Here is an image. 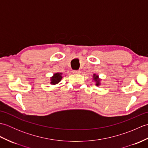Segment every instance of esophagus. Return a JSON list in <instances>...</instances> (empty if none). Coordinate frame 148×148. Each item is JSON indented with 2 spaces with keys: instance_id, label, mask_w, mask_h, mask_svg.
<instances>
[{
  "instance_id": "34e87169",
  "label": "esophagus",
  "mask_w": 148,
  "mask_h": 148,
  "mask_svg": "<svg viewBox=\"0 0 148 148\" xmlns=\"http://www.w3.org/2000/svg\"><path fill=\"white\" fill-rule=\"evenodd\" d=\"M72 72H73V73H74V74H79L81 71L79 70H74V71H72Z\"/></svg>"
}]
</instances>
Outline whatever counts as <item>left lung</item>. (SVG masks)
I'll list each match as a JSON object with an SVG mask.
<instances>
[{"mask_svg": "<svg viewBox=\"0 0 148 148\" xmlns=\"http://www.w3.org/2000/svg\"><path fill=\"white\" fill-rule=\"evenodd\" d=\"M93 77H94V79L96 81V85L97 86H99V84H100L99 83V76H96L95 74H93Z\"/></svg>", "mask_w": 148, "mask_h": 148, "instance_id": "8db88e82", "label": "left lung"}]
</instances>
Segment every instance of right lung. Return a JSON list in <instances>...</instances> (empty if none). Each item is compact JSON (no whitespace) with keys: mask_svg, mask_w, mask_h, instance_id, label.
I'll return each instance as SVG.
<instances>
[{"mask_svg":"<svg viewBox=\"0 0 148 148\" xmlns=\"http://www.w3.org/2000/svg\"><path fill=\"white\" fill-rule=\"evenodd\" d=\"M61 75H62V73H56L53 75V76L51 77V83L52 84H55L58 83L60 81H61L62 78Z\"/></svg>","mask_w":148,"mask_h":148,"instance_id":"right-lung-1","label":"right lung"}]
</instances>
